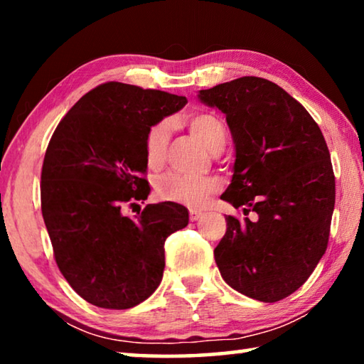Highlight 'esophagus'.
Here are the masks:
<instances>
[{
	"label": "esophagus",
	"instance_id": "34e87169",
	"mask_svg": "<svg viewBox=\"0 0 364 364\" xmlns=\"http://www.w3.org/2000/svg\"><path fill=\"white\" fill-rule=\"evenodd\" d=\"M202 212H199V210H189V218H191V221H197L199 218H202Z\"/></svg>",
	"mask_w": 364,
	"mask_h": 364
}]
</instances>
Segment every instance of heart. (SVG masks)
<instances>
[{
	"label": "heart",
	"mask_w": 364,
	"mask_h": 364,
	"mask_svg": "<svg viewBox=\"0 0 364 364\" xmlns=\"http://www.w3.org/2000/svg\"><path fill=\"white\" fill-rule=\"evenodd\" d=\"M189 132L204 144L208 151L218 152L226 143V130L217 115L210 112H196L186 119ZM170 128L167 122L152 125L144 138V159L149 168L162 167L167 152ZM221 181L217 176H189L170 171L156 181V193L162 200L188 207H202L210 196L218 193Z\"/></svg>",
	"instance_id": "heart-1"
}]
</instances>
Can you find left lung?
<instances>
[{"label":"left lung","mask_w":364,"mask_h":364,"mask_svg":"<svg viewBox=\"0 0 364 364\" xmlns=\"http://www.w3.org/2000/svg\"><path fill=\"white\" fill-rule=\"evenodd\" d=\"M226 115L236 162L221 196L244 213L228 215L213 255L234 291L273 304L310 278L329 241L336 178L321 130L299 101L269 80L241 77L200 90Z\"/></svg>","instance_id":"obj_1"}]
</instances>
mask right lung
Listing matches in <instances>:
<instances>
[{
    "label": "right lung",
    "instance_id": "obj_1",
    "mask_svg": "<svg viewBox=\"0 0 364 364\" xmlns=\"http://www.w3.org/2000/svg\"><path fill=\"white\" fill-rule=\"evenodd\" d=\"M186 97L107 82L91 90L54 130L41 168V213L56 263L91 305L127 310L159 287L165 239L188 226V208L149 204L144 138Z\"/></svg>",
    "mask_w": 364,
    "mask_h": 364
}]
</instances>
